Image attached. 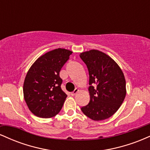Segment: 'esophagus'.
<instances>
[{
    "instance_id": "1",
    "label": "esophagus",
    "mask_w": 150,
    "mask_h": 150,
    "mask_svg": "<svg viewBox=\"0 0 150 150\" xmlns=\"http://www.w3.org/2000/svg\"><path fill=\"white\" fill-rule=\"evenodd\" d=\"M78 91H79V89H75V90L73 91V92H71V94H72V95H73V96L75 95V94H76L78 92Z\"/></svg>"
}]
</instances>
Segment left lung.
<instances>
[{
    "label": "left lung",
    "instance_id": "left-lung-1",
    "mask_svg": "<svg viewBox=\"0 0 150 150\" xmlns=\"http://www.w3.org/2000/svg\"><path fill=\"white\" fill-rule=\"evenodd\" d=\"M87 67L90 100L81 110L94 120L108 118L118 111L126 94L125 80L120 67L111 58L98 50L80 53Z\"/></svg>",
    "mask_w": 150,
    "mask_h": 150
}]
</instances>
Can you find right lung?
<instances>
[{"label": "right lung", "mask_w": 150, "mask_h": 150, "mask_svg": "<svg viewBox=\"0 0 150 150\" xmlns=\"http://www.w3.org/2000/svg\"><path fill=\"white\" fill-rule=\"evenodd\" d=\"M72 53L60 48L53 50L38 58L27 72L24 97L35 116L51 118L61 110L67 94L61 89L63 80L59 73Z\"/></svg>", "instance_id": "obj_1"}]
</instances>
